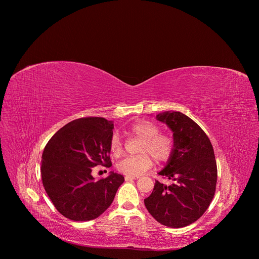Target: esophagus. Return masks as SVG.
<instances>
[{
  "label": "esophagus",
  "instance_id": "1",
  "mask_svg": "<svg viewBox=\"0 0 259 259\" xmlns=\"http://www.w3.org/2000/svg\"><path fill=\"white\" fill-rule=\"evenodd\" d=\"M138 179H139V177H130V176H126L124 178L125 181H133V180H138Z\"/></svg>",
  "mask_w": 259,
  "mask_h": 259
}]
</instances>
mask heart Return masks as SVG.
Returning a JSON list of instances; mask_svg holds the SVG:
<instances>
[{"instance_id":"b5f03b06","label":"heart","mask_w":259,"mask_h":259,"mask_svg":"<svg viewBox=\"0 0 259 259\" xmlns=\"http://www.w3.org/2000/svg\"><path fill=\"white\" fill-rule=\"evenodd\" d=\"M127 134L142 140L139 151L143 153L126 156L118 162L117 169L125 176L139 177L143 175L152 165L150 156L156 162H162L167 160L174 151L172 139L166 134H160L158 127L148 120H139L133 123L127 130ZM110 150L115 156L122 151L120 139L116 134L111 137Z\"/></svg>"}]
</instances>
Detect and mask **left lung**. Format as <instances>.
I'll list each match as a JSON object with an SVG mask.
<instances>
[{
    "label": "left lung",
    "instance_id": "obj_1",
    "mask_svg": "<svg viewBox=\"0 0 259 259\" xmlns=\"http://www.w3.org/2000/svg\"><path fill=\"white\" fill-rule=\"evenodd\" d=\"M156 119L174 133V151L158 172L169 185L155 181L145 205L156 222L181 228L196 222L208 208L218 181L212 145L202 128L181 111L158 113Z\"/></svg>",
    "mask_w": 259,
    "mask_h": 259
}]
</instances>
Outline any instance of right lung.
<instances>
[{"label":"right lung","instance_id":"obj_1","mask_svg":"<svg viewBox=\"0 0 259 259\" xmlns=\"http://www.w3.org/2000/svg\"><path fill=\"white\" fill-rule=\"evenodd\" d=\"M113 123L104 117H81L67 123L49 141L41 155L42 185L57 210L74 222L103 214L124 182L111 171L95 181L93 167L111 165L110 142Z\"/></svg>","mask_w":259,"mask_h":259}]
</instances>
